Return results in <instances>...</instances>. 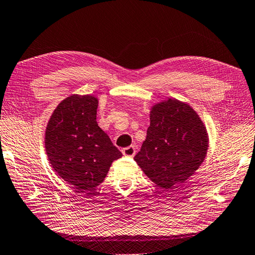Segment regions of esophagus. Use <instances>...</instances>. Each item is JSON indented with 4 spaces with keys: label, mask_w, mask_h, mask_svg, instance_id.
<instances>
[{
    "label": "esophagus",
    "mask_w": 255,
    "mask_h": 255,
    "mask_svg": "<svg viewBox=\"0 0 255 255\" xmlns=\"http://www.w3.org/2000/svg\"><path fill=\"white\" fill-rule=\"evenodd\" d=\"M123 154L127 156V157H132L135 154V149L133 145H130L125 147V149H123Z\"/></svg>",
    "instance_id": "1"
}]
</instances>
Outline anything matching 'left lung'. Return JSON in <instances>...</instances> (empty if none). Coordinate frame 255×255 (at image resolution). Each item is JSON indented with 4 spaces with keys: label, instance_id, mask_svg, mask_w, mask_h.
<instances>
[{
    "label": "left lung",
    "instance_id": "1",
    "mask_svg": "<svg viewBox=\"0 0 255 255\" xmlns=\"http://www.w3.org/2000/svg\"><path fill=\"white\" fill-rule=\"evenodd\" d=\"M150 121L134 161L157 187L167 190L187 180L202 164L208 133L197 113L178 100L153 106Z\"/></svg>",
    "mask_w": 255,
    "mask_h": 255
}]
</instances>
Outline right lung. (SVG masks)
<instances>
[{"instance_id":"add662e5","label":"right lung","mask_w":255,"mask_h":255,"mask_svg":"<svg viewBox=\"0 0 255 255\" xmlns=\"http://www.w3.org/2000/svg\"><path fill=\"white\" fill-rule=\"evenodd\" d=\"M98 99L72 96L58 104L45 130V149L56 174L77 192L100 185L123 156L97 123Z\"/></svg>"}]
</instances>
